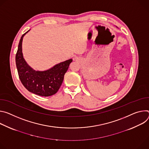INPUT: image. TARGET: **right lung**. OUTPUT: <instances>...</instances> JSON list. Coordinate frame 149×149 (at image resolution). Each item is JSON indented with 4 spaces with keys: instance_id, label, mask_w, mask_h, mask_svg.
Masks as SVG:
<instances>
[{
    "instance_id": "add662e5",
    "label": "right lung",
    "mask_w": 149,
    "mask_h": 149,
    "mask_svg": "<svg viewBox=\"0 0 149 149\" xmlns=\"http://www.w3.org/2000/svg\"><path fill=\"white\" fill-rule=\"evenodd\" d=\"M30 30V29H29ZM28 30L21 37L16 54V65L19 77L24 87L30 92L42 96H49L58 91L72 59L65 60L44 71L36 70L29 66L22 54V40Z\"/></svg>"
}]
</instances>
